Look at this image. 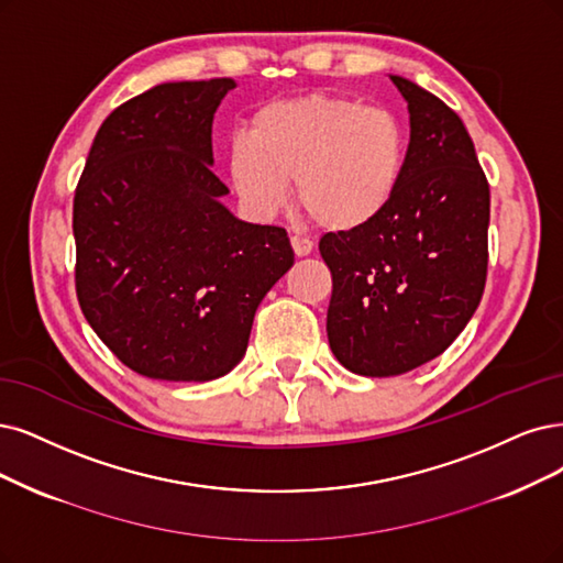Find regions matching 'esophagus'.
<instances>
[{
    "instance_id": "obj_1",
    "label": "esophagus",
    "mask_w": 563,
    "mask_h": 563,
    "mask_svg": "<svg viewBox=\"0 0 563 563\" xmlns=\"http://www.w3.org/2000/svg\"><path fill=\"white\" fill-rule=\"evenodd\" d=\"M289 243H292V250L297 257H306V255H310V250H313V241H308L303 236H292L289 239Z\"/></svg>"
}]
</instances>
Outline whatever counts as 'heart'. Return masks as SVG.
Listing matches in <instances>:
<instances>
[{
    "instance_id": "1",
    "label": "heart",
    "mask_w": 563,
    "mask_h": 563,
    "mask_svg": "<svg viewBox=\"0 0 563 563\" xmlns=\"http://www.w3.org/2000/svg\"><path fill=\"white\" fill-rule=\"evenodd\" d=\"M408 139L401 120L357 99L306 95L266 103L227 151V174L255 216H274L295 178L297 203L327 232L380 220L399 195Z\"/></svg>"
}]
</instances>
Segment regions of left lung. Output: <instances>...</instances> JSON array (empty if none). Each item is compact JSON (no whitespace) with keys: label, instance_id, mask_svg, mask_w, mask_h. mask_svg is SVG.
<instances>
[{"label":"left lung","instance_id":"obj_1","mask_svg":"<svg viewBox=\"0 0 563 563\" xmlns=\"http://www.w3.org/2000/svg\"><path fill=\"white\" fill-rule=\"evenodd\" d=\"M408 101L410 143L389 211L352 234L329 232V347L352 373L401 376L445 352L487 280L489 183L462 118L389 76Z\"/></svg>","mask_w":563,"mask_h":563}]
</instances>
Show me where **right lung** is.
<instances>
[{
    "label": "right lung",
    "mask_w": 563,
    "mask_h": 563,
    "mask_svg": "<svg viewBox=\"0 0 563 563\" xmlns=\"http://www.w3.org/2000/svg\"><path fill=\"white\" fill-rule=\"evenodd\" d=\"M232 78L162 82L101 122L74 195L76 297L139 376L206 383L245 355L260 301L295 264L287 232L220 203L213 113Z\"/></svg>",
    "instance_id": "obj_1"
}]
</instances>
